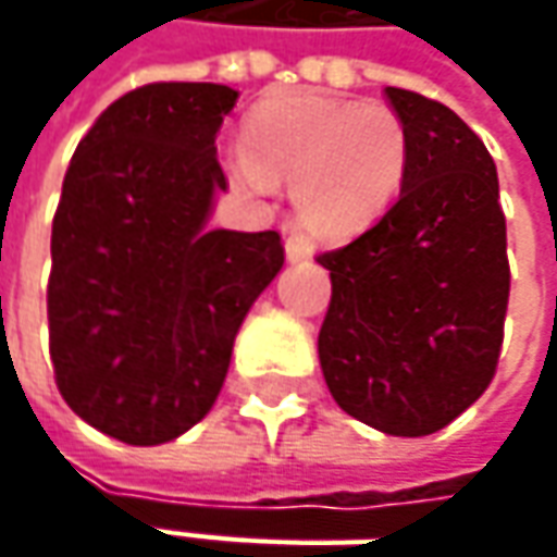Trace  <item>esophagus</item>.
Segmentation results:
<instances>
[{
  "label": "esophagus",
  "mask_w": 557,
  "mask_h": 557,
  "mask_svg": "<svg viewBox=\"0 0 557 557\" xmlns=\"http://www.w3.org/2000/svg\"><path fill=\"white\" fill-rule=\"evenodd\" d=\"M285 253H288V260H310L312 253H315V245H312L307 235H300V232H290L288 242H285Z\"/></svg>",
  "instance_id": "esophagus-1"
}]
</instances>
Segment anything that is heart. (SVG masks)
<instances>
[{
	"instance_id": "1",
	"label": "heart",
	"mask_w": 557,
	"mask_h": 557,
	"mask_svg": "<svg viewBox=\"0 0 557 557\" xmlns=\"http://www.w3.org/2000/svg\"><path fill=\"white\" fill-rule=\"evenodd\" d=\"M406 170L409 133L396 111L310 92L260 101L245 123V145L225 158L228 180L247 195L269 198L290 183L294 216L329 242L377 223Z\"/></svg>"
}]
</instances>
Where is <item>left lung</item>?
I'll return each mask as SVG.
<instances>
[{"label":"left lung","mask_w":557,"mask_h":557,"mask_svg":"<svg viewBox=\"0 0 557 557\" xmlns=\"http://www.w3.org/2000/svg\"><path fill=\"white\" fill-rule=\"evenodd\" d=\"M387 98L409 133L406 183L372 228L315 257L332 275L319 362L347 416L424 437L490 387L511 269L486 145L434 98Z\"/></svg>","instance_id":"obj_1"}]
</instances>
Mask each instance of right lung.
I'll return each instance as SVG.
<instances>
[{"instance_id": "right-lung-1", "label": "right lung", "mask_w": 557, "mask_h": 557, "mask_svg": "<svg viewBox=\"0 0 557 557\" xmlns=\"http://www.w3.org/2000/svg\"><path fill=\"white\" fill-rule=\"evenodd\" d=\"M235 98L220 83L139 86L64 173L46 290L54 384L129 446L176 440L210 412L250 304L285 263L278 232L207 228Z\"/></svg>"}]
</instances>
